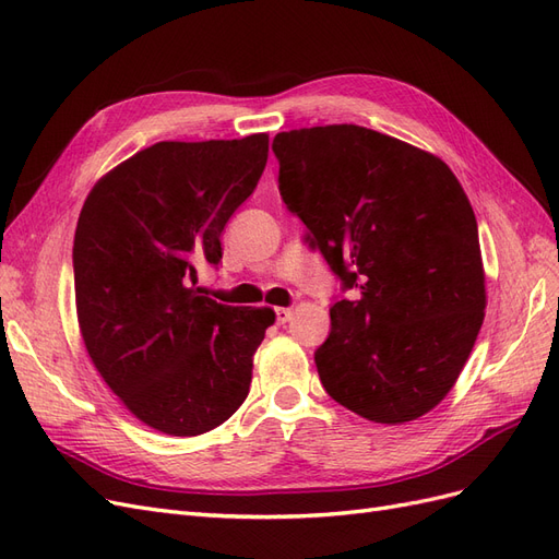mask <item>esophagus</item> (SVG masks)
<instances>
[{
    "label": "esophagus",
    "mask_w": 559,
    "mask_h": 559,
    "mask_svg": "<svg viewBox=\"0 0 559 559\" xmlns=\"http://www.w3.org/2000/svg\"><path fill=\"white\" fill-rule=\"evenodd\" d=\"M275 314H277V324H286V321H292V317H294V312L289 308H277Z\"/></svg>",
    "instance_id": "esophagus-1"
}]
</instances>
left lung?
<instances>
[{
  "mask_svg": "<svg viewBox=\"0 0 559 559\" xmlns=\"http://www.w3.org/2000/svg\"><path fill=\"white\" fill-rule=\"evenodd\" d=\"M280 193L357 300L331 306L314 352L333 401L378 425L433 411L485 319L478 224L460 179L429 151L361 126L277 132Z\"/></svg>",
  "mask_w": 559,
  "mask_h": 559,
  "instance_id": "8db88e82",
  "label": "left lung"
}]
</instances>
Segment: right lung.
<instances>
[{
	"mask_svg": "<svg viewBox=\"0 0 559 559\" xmlns=\"http://www.w3.org/2000/svg\"><path fill=\"white\" fill-rule=\"evenodd\" d=\"M267 132L158 142L99 177L74 233L79 331L107 386L167 436L212 431L249 394L273 308L202 296L195 267L222 263V230L257 189Z\"/></svg>",
	"mask_w": 559,
	"mask_h": 559,
	"instance_id": "right-lung-1",
	"label": "right lung"
}]
</instances>
